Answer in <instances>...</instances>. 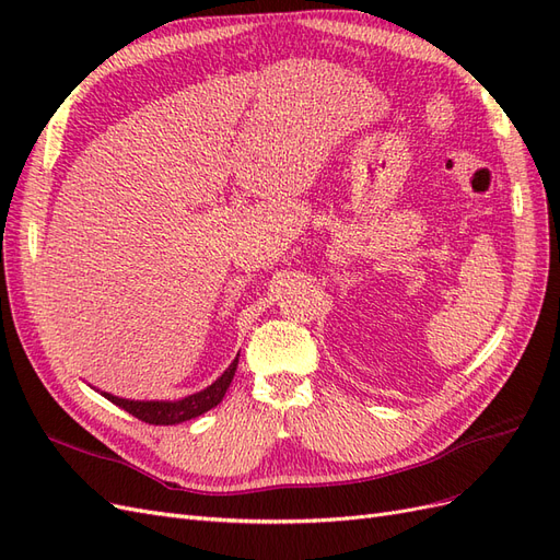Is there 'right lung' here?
<instances>
[{
  "mask_svg": "<svg viewBox=\"0 0 560 560\" xmlns=\"http://www.w3.org/2000/svg\"><path fill=\"white\" fill-rule=\"evenodd\" d=\"M241 358V352H238ZM238 358H235L229 369L224 371L222 376H219L212 385H208L206 389H200V393H194L189 397H182V399H124V397H116L109 393H103V389H97L100 395L105 399H109L112 404H116L118 409L128 411L130 416L140 418L142 422H149V425H177V422L184 420H191L198 418L202 413H208L210 409L224 399L226 389L235 376V369H238Z\"/></svg>",
  "mask_w": 560,
  "mask_h": 560,
  "instance_id": "add662e5",
  "label": "right lung"
}]
</instances>
